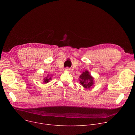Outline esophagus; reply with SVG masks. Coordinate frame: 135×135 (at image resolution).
Instances as JSON below:
<instances>
[{
    "mask_svg": "<svg viewBox=\"0 0 135 135\" xmlns=\"http://www.w3.org/2000/svg\"><path fill=\"white\" fill-rule=\"evenodd\" d=\"M66 71H70V69L69 68H66Z\"/></svg>",
    "mask_w": 135,
    "mask_h": 135,
    "instance_id": "1",
    "label": "esophagus"
}]
</instances>
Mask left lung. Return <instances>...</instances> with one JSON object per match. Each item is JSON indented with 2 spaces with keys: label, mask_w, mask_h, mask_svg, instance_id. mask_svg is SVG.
I'll use <instances>...</instances> for the list:
<instances>
[{
  "label": "left lung",
  "mask_w": 135,
  "mask_h": 135,
  "mask_svg": "<svg viewBox=\"0 0 135 135\" xmlns=\"http://www.w3.org/2000/svg\"><path fill=\"white\" fill-rule=\"evenodd\" d=\"M80 83L85 89H90L94 84V78L91 76L90 72L86 70L83 71L80 76Z\"/></svg>",
  "instance_id": "left-lung-1"
}]
</instances>
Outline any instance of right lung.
Returning a JSON list of instances; mask_svg holds the SVG:
<instances>
[{"label": "right lung", "mask_w": 135, "mask_h": 135, "mask_svg": "<svg viewBox=\"0 0 135 135\" xmlns=\"http://www.w3.org/2000/svg\"><path fill=\"white\" fill-rule=\"evenodd\" d=\"M53 76V75H51V74H47L46 76H44V78L43 80V82L44 83H47L50 82V81H51L52 80L51 77Z\"/></svg>", "instance_id": "obj_1"}]
</instances>
